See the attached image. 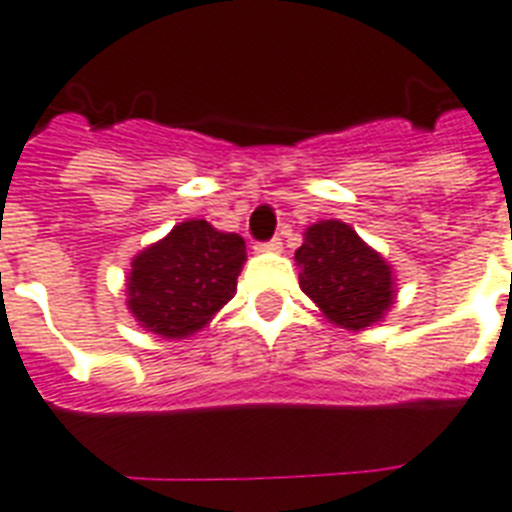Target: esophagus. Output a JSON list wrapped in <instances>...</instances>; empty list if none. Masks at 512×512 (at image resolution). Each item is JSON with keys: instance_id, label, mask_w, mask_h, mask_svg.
<instances>
[{"instance_id": "esophagus-1", "label": "esophagus", "mask_w": 512, "mask_h": 512, "mask_svg": "<svg viewBox=\"0 0 512 512\" xmlns=\"http://www.w3.org/2000/svg\"><path fill=\"white\" fill-rule=\"evenodd\" d=\"M260 252H282V239H271V241H260L257 244Z\"/></svg>"}]
</instances>
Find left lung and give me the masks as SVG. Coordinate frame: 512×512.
Instances as JSON below:
<instances>
[{
    "label": "left lung",
    "mask_w": 512,
    "mask_h": 512,
    "mask_svg": "<svg viewBox=\"0 0 512 512\" xmlns=\"http://www.w3.org/2000/svg\"><path fill=\"white\" fill-rule=\"evenodd\" d=\"M300 290L314 300L335 325L362 330L384 317L392 300V268L365 241L338 220L306 230L295 252Z\"/></svg>",
    "instance_id": "obj_1"
}]
</instances>
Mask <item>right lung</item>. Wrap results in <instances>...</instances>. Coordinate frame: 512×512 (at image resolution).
Here are the masks:
<instances>
[{"label": "right lung", "mask_w": 512, "mask_h": 512, "mask_svg": "<svg viewBox=\"0 0 512 512\" xmlns=\"http://www.w3.org/2000/svg\"><path fill=\"white\" fill-rule=\"evenodd\" d=\"M247 244L206 220L182 222L131 263L128 308L163 338H187L236 295Z\"/></svg>", "instance_id": "1"}]
</instances>
